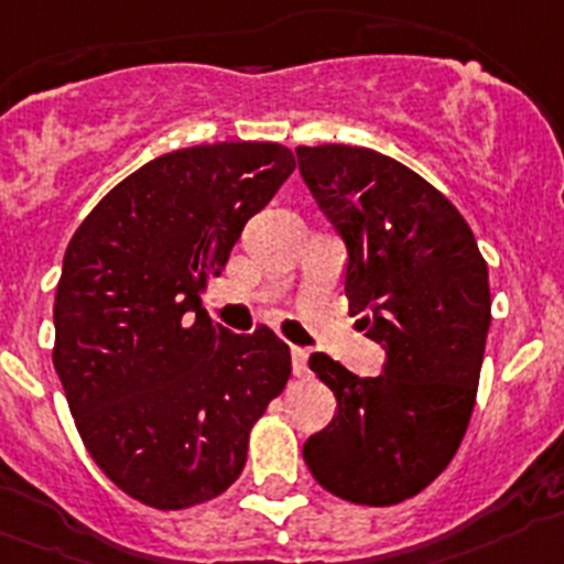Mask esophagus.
<instances>
[{
    "mask_svg": "<svg viewBox=\"0 0 564 564\" xmlns=\"http://www.w3.org/2000/svg\"><path fill=\"white\" fill-rule=\"evenodd\" d=\"M291 358H293V375L296 377H307V349H302V346H293L291 349Z\"/></svg>",
    "mask_w": 564,
    "mask_h": 564,
    "instance_id": "1",
    "label": "esophagus"
}]
</instances>
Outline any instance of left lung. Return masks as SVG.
Here are the masks:
<instances>
[{
  "label": "left lung",
  "mask_w": 564,
  "mask_h": 564,
  "mask_svg": "<svg viewBox=\"0 0 564 564\" xmlns=\"http://www.w3.org/2000/svg\"><path fill=\"white\" fill-rule=\"evenodd\" d=\"M296 156L349 251V316L389 355L380 377L310 358L338 416L307 438L304 462L335 498L402 503L436 481L467 433L492 322L487 260L462 212L405 164L352 144H302Z\"/></svg>",
  "instance_id": "8db88e82"
}]
</instances>
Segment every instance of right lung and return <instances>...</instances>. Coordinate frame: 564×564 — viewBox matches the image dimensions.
I'll use <instances>...</instances> for the list:
<instances>
[{"mask_svg":"<svg viewBox=\"0 0 564 564\" xmlns=\"http://www.w3.org/2000/svg\"><path fill=\"white\" fill-rule=\"evenodd\" d=\"M296 159L276 142L195 144L120 181L72 235L53 364L97 467L162 511L224 495L248 433L291 380L268 327L235 335L200 307L251 215Z\"/></svg>","mask_w":564,"mask_h":564,"instance_id":"obj_1","label":"right lung"}]
</instances>
